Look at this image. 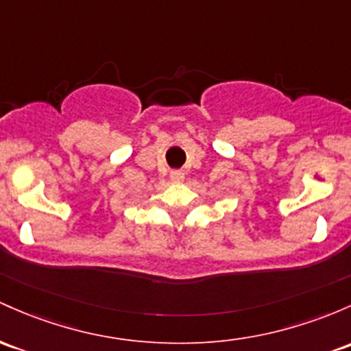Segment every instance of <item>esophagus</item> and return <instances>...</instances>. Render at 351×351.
I'll use <instances>...</instances> for the list:
<instances>
[{
	"mask_svg": "<svg viewBox=\"0 0 351 351\" xmlns=\"http://www.w3.org/2000/svg\"><path fill=\"white\" fill-rule=\"evenodd\" d=\"M169 178H171L173 183H182L184 180V173L183 171H171Z\"/></svg>",
	"mask_w": 351,
	"mask_h": 351,
	"instance_id": "34e87169",
	"label": "esophagus"
}]
</instances>
